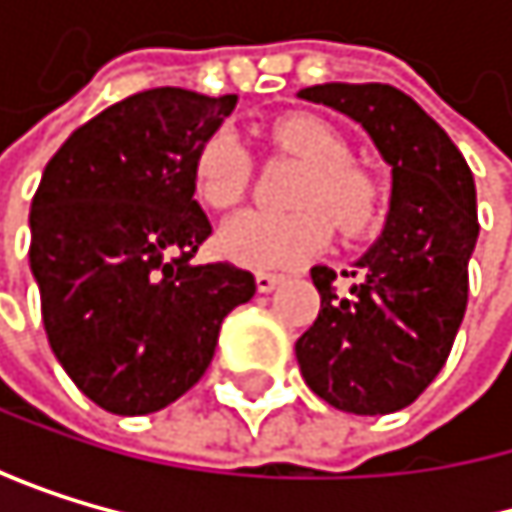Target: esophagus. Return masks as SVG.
Returning a JSON list of instances; mask_svg holds the SVG:
<instances>
[{"label":"esophagus","instance_id":"34e87169","mask_svg":"<svg viewBox=\"0 0 512 512\" xmlns=\"http://www.w3.org/2000/svg\"><path fill=\"white\" fill-rule=\"evenodd\" d=\"M282 282H285V276H279V273H258L254 276V285H258V291H264V294L276 291Z\"/></svg>","mask_w":512,"mask_h":512}]
</instances>
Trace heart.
I'll return each instance as SVG.
<instances>
[{"label":"heart","instance_id":"1","mask_svg":"<svg viewBox=\"0 0 512 512\" xmlns=\"http://www.w3.org/2000/svg\"><path fill=\"white\" fill-rule=\"evenodd\" d=\"M273 144L304 162L291 193L301 208L285 218L261 211H239L218 230V251L245 270L298 267L331 239L332 224L347 239H362L381 224V190L362 168L350 162V147L325 119L291 113L273 122ZM251 181V156L239 134L230 128L214 131L196 153L193 184L208 208L236 205Z\"/></svg>","mask_w":512,"mask_h":512}]
</instances>
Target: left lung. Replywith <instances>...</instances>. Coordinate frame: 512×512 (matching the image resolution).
Segmentation results:
<instances>
[{"instance_id": "left-lung-1", "label": "left lung", "mask_w": 512, "mask_h": 512, "mask_svg": "<svg viewBox=\"0 0 512 512\" xmlns=\"http://www.w3.org/2000/svg\"><path fill=\"white\" fill-rule=\"evenodd\" d=\"M298 97L359 122L393 168L387 224L344 276L313 267L319 316L301 334L307 387L350 415H390L415 402L442 371L467 310L476 248V184L451 137L408 94L381 82H325Z\"/></svg>"}]
</instances>
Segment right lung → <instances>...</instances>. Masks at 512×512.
Returning a JSON list of instances; mask_svg holds the SVG:
<instances>
[{
    "label": "right lung",
    "instance_id": "1",
    "mask_svg": "<svg viewBox=\"0 0 512 512\" xmlns=\"http://www.w3.org/2000/svg\"><path fill=\"white\" fill-rule=\"evenodd\" d=\"M236 94L150 88L76 128L30 208V270L48 344L73 384L113 415H150L211 365L224 316L254 276L193 264L211 224L193 199L199 147Z\"/></svg>",
    "mask_w": 512,
    "mask_h": 512
}]
</instances>
